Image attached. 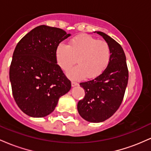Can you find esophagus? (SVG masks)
Segmentation results:
<instances>
[{
  "label": "esophagus",
  "instance_id": "1",
  "mask_svg": "<svg viewBox=\"0 0 151 151\" xmlns=\"http://www.w3.org/2000/svg\"><path fill=\"white\" fill-rule=\"evenodd\" d=\"M78 84H78L77 81H72V86H77Z\"/></svg>",
  "mask_w": 151,
  "mask_h": 151
}]
</instances>
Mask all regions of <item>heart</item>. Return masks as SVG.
<instances>
[{"label": "heart", "instance_id": "1", "mask_svg": "<svg viewBox=\"0 0 151 151\" xmlns=\"http://www.w3.org/2000/svg\"><path fill=\"white\" fill-rule=\"evenodd\" d=\"M55 55L58 65L65 72L70 70L77 60V66L68 72L72 79H80L84 77L91 79L100 75L107 67L111 57V50L106 41L81 35L72 38L68 45L59 44Z\"/></svg>", "mask_w": 151, "mask_h": 151}]
</instances>
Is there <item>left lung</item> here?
Masks as SVG:
<instances>
[{
    "instance_id": "1",
    "label": "left lung",
    "mask_w": 151,
    "mask_h": 151,
    "mask_svg": "<svg viewBox=\"0 0 151 151\" xmlns=\"http://www.w3.org/2000/svg\"><path fill=\"white\" fill-rule=\"evenodd\" d=\"M110 45L111 57L104 72L91 80L81 82L85 96L77 104L79 115L92 123L104 121L118 110L124 99L129 70L122 47L113 38L96 32Z\"/></svg>"
}]
</instances>
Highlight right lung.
<instances>
[{
	"mask_svg": "<svg viewBox=\"0 0 151 151\" xmlns=\"http://www.w3.org/2000/svg\"><path fill=\"white\" fill-rule=\"evenodd\" d=\"M60 28L40 25L17 44L9 76L17 105L31 117L41 118L55 110L59 99L71 89V81L57 64V47L70 37Z\"/></svg>",
	"mask_w": 151,
	"mask_h": 151,
	"instance_id": "right-lung-1",
	"label": "right lung"
}]
</instances>
